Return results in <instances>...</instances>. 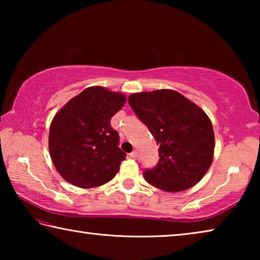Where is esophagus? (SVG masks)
Here are the masks:
<instances>
[{
  "label": "esophagus",
  "mask_w": 260,
  "mask_h": 260,
  "mask_svg": "<svg viewBox=\"0 0 260 260\" xmlns=\"http://www.w3.org/2000/svg\"><path fill=\"white\" fill-rule=\"evenodd\" d=\"M129 156H131V158H134V159H135V158H138V157H139V152L136 151V150H134L133 152H131V153H129Z\"/></svg>",
  "instance_id": "obj_1"
}]
</instances>
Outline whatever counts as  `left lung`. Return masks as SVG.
Returning <instances> with one entry per match:
<instances>
[{"label": "left lung", "mask_w": 260, "mask_h": 260, "mask_svg": "<svg viewBox=\"0 0 260 260\" xmlns=\"http://www.w3.org/2000/svg\"><path fill=\"white\" fill-rule=\"evenodd\" d=\"M128 103L159 146V161L143 173L146 181L169 192L200 182L214 153L212 122L204 110L172 89L134 93Z\"/></svg>", "instance_id": "obj_1"}]
</instances>
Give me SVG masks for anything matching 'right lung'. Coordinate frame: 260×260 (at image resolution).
<instances>
[{
	"label": "right lung",
	"instance_id": "right-lung-1",
	"mask_svg": "<svg viewBox=\"0 0 260 260\" xmlns=\"http://www.w3.org/2000/svg\"><path fill=\"white\" fill-rule=\"evenodd\" d=\"M126 95L102 86L86 88L52 118L49 153L60 177L79 188L108 183L125 159L119 135L110 125L122 109Z\"/></svg>",
	"mask_w": 260,
	"mask_h": 260
}]
</instances>
